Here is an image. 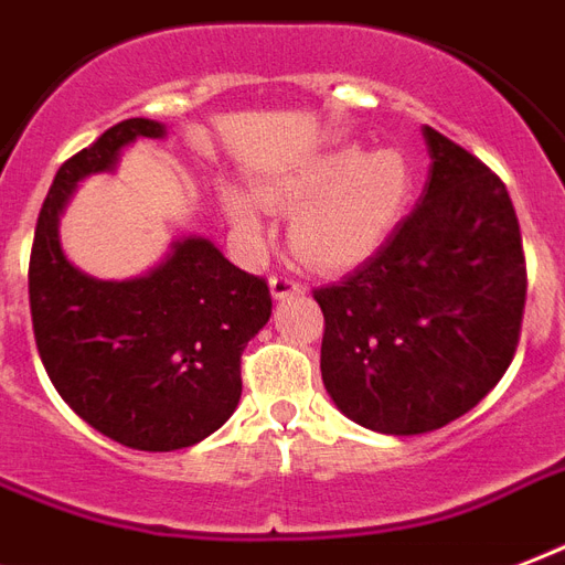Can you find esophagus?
I'll list each match as a JSON object with an SVG mask.
<instances>
[{
	"instance_id": "esophagus-1",
	"label": "esophagus",
	"mask_w": 565,
	"mask_h": 565,
	"mask_svg": "<svg viewBox=\"0 0 565 565\" xmlns=\"http://www.w3.org/2000/svg\"><path fill=\"white\" fill-rule=\"evenodd\" d=\"M300 282H297L295 277H291V274H274V277H270V295L277 297H288V295H295V291H300Z\"/></svg>"
}]
</instances>
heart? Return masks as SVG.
<instances>
[{
  "label": "heart",
  "mask_w": 565,
  "mask_h": 565,
  "mask_svg": "<svg viewBox=\"0 0 565 565\" xmlns=\"http://www.w3.org/2000/svg\"><path fill=\"white\" fill-rule=\"evenodd\" d=\"M415 173L401 150L365 152L342 147L265 188V200L297 212L291 244L318 268L365 259L386 242L413 196ZM226 217L247 235L262 233V203L250 191L223 188Z\"/></svg>",
  "instance_id": "heart-1"
}]
</instances>
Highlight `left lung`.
Here are the masks:
<instances>
[{
  "mask_svg": "<svg viewBox=\"0 0 565 565\" xmlns=\"http://www.w3.org/2000/svg\"><path fill=\"white\" fill-rule=\"evenodd\" d=\"M430 182L369 262L315 288L321 377L348 418L392 436L439 430L504 377L527 265L513 200L478 156L424 126Z\"/></svg>",
  "mask_w": 565,
  "mask_h": 565,
  "instance_id": "obj_1",
  "label": "left lung"
}]
</instances>
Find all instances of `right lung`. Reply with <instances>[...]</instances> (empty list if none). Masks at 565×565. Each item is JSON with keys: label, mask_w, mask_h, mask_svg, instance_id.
<instances>
[{"label": "right lung", "mask_w": 565, "mask_h": 565, "mask_svg": "<svg viewBox=\"0 0 565 565\" xmlns=\"http://www.w3.org/2000/svg\"><path fill=\"white\" fill-rule=\"evenodd\" d=\"M164 126L132 117L58 168L34 226L29 306L52 386L94 430L126 448L177 450L221 427L242 397V353L270 318L265 277L212 242L185 238L150 277L103 282L67 262L58 214L78 179L115 164Z\"/></svg>", "instance_id": "obj_1"}]
</instances>
